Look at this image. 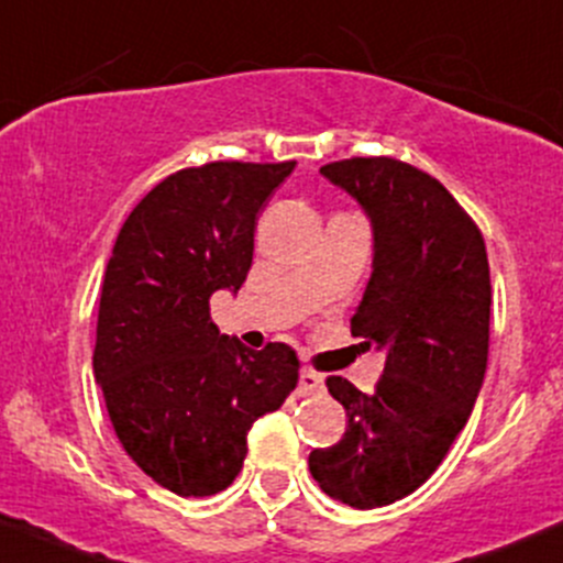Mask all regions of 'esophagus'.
<instances>
[{
    "label": "esophagus",
    "instance_id": "esophagus-1",
    "mask_svg": "<svg viewBox=\"0 0 563 563\" xmlns=\"http://www.w3.org/2000/svg\"><path fill=\"white\" fill-rule=\"evenodd\" d=\"M323 390V376L318 372H312V368H301L299 374V393L301 395H312V393H320Z\"/></svg>",
    "mask_w": 563,
    "mask_h": 563
}]
</instances>
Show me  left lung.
Wrapping results in <instances>:
<instances>
[{
    "label": "left lung",
    "mask_w": 563,
    "mask_h": 563,
    "mask_svg": "<svg viewBox=\"0 0 563 563\" xmlns=\"http://www.w3.org/2000/svg\"><path fill=\"white\" fill-rule=\"evenodd\" d=\"M320 173L372 224V277L350 329L385 352V372L372 395L325 379L347 430L310 452V473L350 508H385L435 473L471 417L489 355V262L478 227L428 173L390 157Z\"/></svg>",
    "instance_id": "left-lung-1"
}]
</instances>
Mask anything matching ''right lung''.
<instances>
[{
	"label": "right lung",
	"instance_id": "1",
	"mask_svg": "<svg viewBox=\"0 0 563 563\" xmlns=\"http://www.w3.org/2000/svg\"><path fill=\"white\" fill-rule=\"evenodd\" d=\"M296 163H211L159 181L117 234L98 305L92 372L122 449L178 497L238 478L249 430L299 382L283 342L251 350L213 325L238 294L258 211Z\"/></svg>",
	"mask_w": 563,
	"mask_h": 563
}]
</instances>
